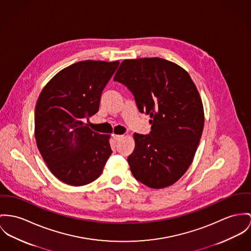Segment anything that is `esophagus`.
I'll list each match as a JSON object with an SVG mask.
<instances>
[{
    "label": "esophagus",
    "mask_w": 251,
    "mask_h": 251,
    "mask_svg": "<svg viewBox=\"0 0 251 251\" xmlns=\"http://www.w3.org/2000/svg\"><path fill=\"white\" fill-rule=\"evenodd\" d=\"M113 137H114V139L116 140V141H118V140H120L121 138H123V135H113Z\"/></svg>",
    "instance_id": "1"
}]
</instances>
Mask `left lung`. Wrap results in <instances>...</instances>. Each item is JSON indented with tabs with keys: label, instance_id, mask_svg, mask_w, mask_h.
<instances>
[{
	"label": "left lung",
	"instance_id": "8db88e82",
	"mask_svg": "<svg viewBox=\"0 0 251 251\" xmlns=\"http://www.w3.org/2000/svg\"><path fill=\"white\" fill-rule=\"evenodd\" d=\"M114 80L128 88L152 125L150 134L134 135L131 172L151 188L172 185L191 165L203 130L202 102L192 79L173 62L154 57L124 60Z\"/></svg>",
	"mask_w": 251,
	"mask_h": 251
}]
</instances>
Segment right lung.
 I'll return each instance as SVG.
<instances>
[{"instance_id": "right-lung-1", "label": "right lung", "mask_w": 251, "mask_h": 251, "mask_svg": "<svg viewBox=\"0 0 251 251\" xmlns=\"http://www.w3.org/2000/svg\"><path fill=\"white\" fill-rule=\"evenodd\" d=\"M118 61L73 64L42 90L35 107V138L50 172L64 183L82 186L101 175L112 154L110 135L84 121L98 112L102 92Z\"/></svg>"}]
</instances>
